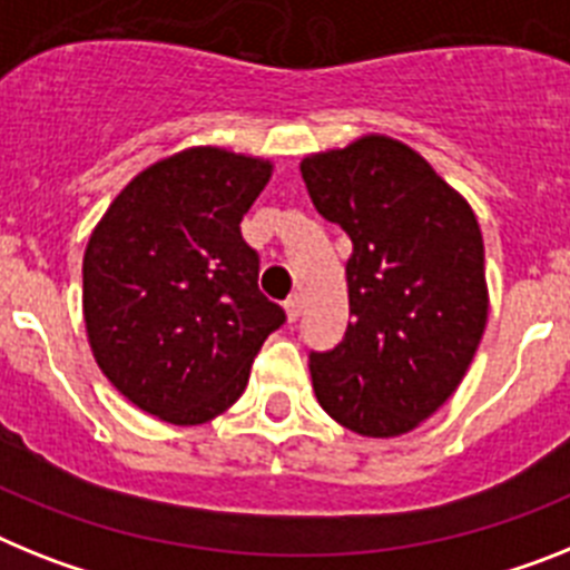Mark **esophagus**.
<instances>
[{
	"instance_id": "obj_1",
	"label": "esophagus",
	"mask_w": 570,
	"mask_h": 570,
	"mask_svg": "<svg viewBox=\"0 0 570 570\" xmlns=\"http://www.w3.org/2000/svg\"><path fill=\"white\" fill-rule=\"evenodd\" d=\"M285 314H288V323H296V320L303 317V299H299V296H291L288 303H285Z\"/></svg>"
}]
</instances>
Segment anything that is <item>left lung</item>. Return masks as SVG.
Returning <instances> with one entry per match:
<instances>
[{
  "label": "left lung",
  "mask_w": 570,
  "mask_h": 570,
  "mask_svg": "<svg viewBox=\"0 0 570 570\" xmlns=\"http://www.w3.org/2000/svg\"><path fill=\"white\" fill-rule=\"evenodd\" d=\"M320 216L352 238L348 325L311 352L320 406L366 438L412 432L464 381L488 325L484 238L461 193L426 158L363 135L299 164Z\"/></svg>",
  "instance_id": "1"
}]
</instances>
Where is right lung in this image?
Masks as SVG:
<instances>
[{
    "instance_id": "add662e5",
    "label": "right lung",
    "mask_w": 570,
    "mask_h": 570,
    "mask_svg": "<svg viewBox=\"0 0 570 570\" xmlns=\"http://www.w3.org/2000/svg\"><path fill=\"white\" fill-rule=\"evenodd\" d=\"M271 173L256 155L189 146L135 175L91 230L86 337L111 386L146 415L196 426L230 410L285 323L238 230Z\"/></svg>"
}]
</instances>
